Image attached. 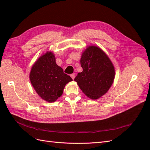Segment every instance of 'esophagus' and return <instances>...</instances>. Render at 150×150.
Here are the masks:
<instances>
[{"label": "esophagus", "mask_w": 150, "mask_h": 150, "mask_svg": "<svg viewBox=\"0 0 150 150\" xmlns=\"http://www.w3.org/2000/svg\"><path fill=\"white\" fill-rule=\"evenodd\" d=\"M70 76H71V77L72 78V79H74L75 77V73H72V74L70 75Z\"/></svg>", "instance_id": "34e87169"}]
</instances>
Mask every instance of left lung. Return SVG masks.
<instances>
[{"instance_id": "8db88e82", "label": "left lung", "mask_w": 150, "mask_h": 150, "mask_svg": "<svg viewBox=\"0 0 150 150\" xmlns=\"http://www.w3.org/2000/svg\"><path fill=\"white\" fill-rule=\"evenodd\" d=\"M81 65L83 71L78 73L74 81L87 97L97 99L106 93L113 84V64L100 48L90 46L82 54Z\"/></svg>"}]
</instances>
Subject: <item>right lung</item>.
<instances>
[{"label": "right lung", "instance_id": "1", "mask_svg": "<svg viewBox=\"0 0 150 150\" xmlns=\"http://www.w3.org/2000/svg\"><path fill=\"white\" fill-rule=\"evenodd\" d=\"M30 79L38 95L49 103L57 100L62 95L66 84L73 81L57 64L55 55L51 52L44 54L35 62Z\"/></svg>", "mask_w": 150, "mask_h": 150}]
</instances>
